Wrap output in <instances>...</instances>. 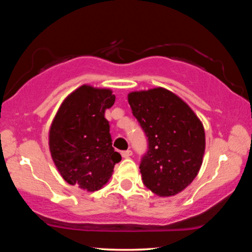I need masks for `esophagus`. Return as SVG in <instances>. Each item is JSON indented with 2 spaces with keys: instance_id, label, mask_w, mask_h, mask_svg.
<instances>
[{
  "instance_id": "obj_1",
  "label": "esophagus",
  "mask_w": 252,
  "mask_h": 252,
  "mask_svg": "<svg viewBox=\"0 0 252 252\" xmlns=\"http://www.w3.org/2000/svg\"><path fill=\"white\" fill-rule=\"evenodd\" d=\"M122 158H130L132 156V151L131 150H126L121 152Z\"/></svg>"
}]
</instances>
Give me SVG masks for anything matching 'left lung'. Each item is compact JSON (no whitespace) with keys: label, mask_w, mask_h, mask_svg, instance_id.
Returning <instances> with one entry per match:
<instances>
[{"label":"left lung","mask_w":252,"mask_h":252,"mask_svg":"<svg viewBox=\"0 0 252 252\" xmlns=\"http://www.w3.org/2000/svg\"><path fill=\"white\" fill-rule=\"evenodd\" d=\"M127 101L148 138L140 163L144 186L159 197L178 194L201 168L206 149L201 121L185 101L163 88L131 92Z\"/></svg>","instance_id":"left-lung-1"}]
</instances>
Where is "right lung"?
<instances>
[{
  "label": "right lung",
  "mask_w": 252,
  "mask_h": 252,
  "mask_svg": "<svg viewBox=\"0 0 252 252\" xmlns=\"http://www.w3.org/2000/svg\"><path fill=\"white\" fill-rule=\"evenodd\" d=\"M114 101L109 89L83 84L59 108L50 127L49 146L55 167L69 185L89 192L99 190L121 161L104 118Z\"/></svg>",
  "instance_id": "1"
}]
</instances>
